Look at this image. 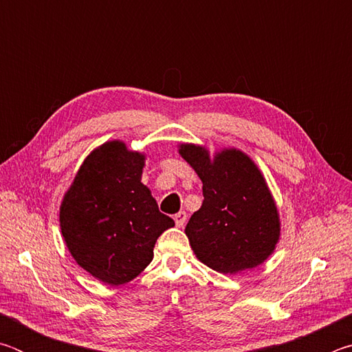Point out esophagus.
I'll use <instances>...</instances> for the list:
<instances>
[{"label": "esophagus", "mask_w": 352, "mask_h": 352, "mask_svg": "<svg viewBox=\"0 0 352 352\" xmlns=\"http://www.w3.org/2000/svg\"><path fill=\"white\" fill-rule=\"evenodd\" d=\"M174 220H175V225L178 226V228H183L184 223H186V212L180 211L178 214H175Z\"/></svg>", "instance_id": "obj_1"}]
</instances>
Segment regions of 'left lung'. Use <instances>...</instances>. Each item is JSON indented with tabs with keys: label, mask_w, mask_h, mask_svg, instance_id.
Masks as SVG:
<instances>
[{
	"label": "left lung",
	"mask_w": 352,
	"mask_h": 352,
	"mask_svg": "<svg viewBox=\"0 0 352 352\" xmlns=\"http://www.w3.org/2000/svg\"><path fill=\"white\" fill-rule=\"evenodd\" d=\"M178 153L204 183V204L184 228L200 262L223 275L254 269L275 252L281 236L276 201L245 152L178 144Z\"/></svg>",
	"instance_id": "left-lung-1"
}]
</instances>
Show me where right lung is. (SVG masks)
Returning <instances> with one entry per match:
<instances>
[{
    "instance_id": "obj_1",
    "label": "right lung",
    "mask_w": 352,
    "mask_h": 352,
    "mask_svg": "<svg viewBox=\"0 0 352 352\" xmlns=\"http://www.w3.org/2000/svg\"><path fill=\"white\" fill-rule=\"evenodd\" d=\"M144 164V152L107 141L83 160L63 195V241L77 264L104 284L138 276L152 262L158 237L175 225L141 183Z\"/></svg>"
}]
</instances>
